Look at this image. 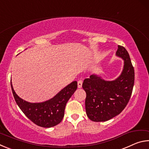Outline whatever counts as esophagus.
Masks as SVG:
<instances>
[{
    "label": "esophagus",
    "instance_id": "34e87169",
    "mask_svg": "<svg viewBox=\"0 0 149 149\" xmlns=\"http://www.w3.org/2000/svg\"><path fill=\"white\" fill-rule=\"evenodd\" d=\"M82 84H83V81L81 79H79L77 81V87H78V88H81Z\"/></svg>",
    "mask_w": 149,
    "mask_h": 149
}]
</instances>
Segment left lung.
Returning <instances> with one entry per match:
<instances>
[{
  "mask_svg": "<svg viewBox=\"0 0 149 149\" xmlns=\"http://www.w3.org/2000/svg\"><path fill=\"white\" fill-rule=\"evenodd\" d=\"M116 55L124 60L120 76L107 81L92 75L84 81L82 87L86 92L85 110L93 122H105L122 112L130 99L135 81V72L129 53L118 45Z\"/></svg>",
  "mask_w": 149,
  "mask_h": 149,
  "instance_id": "left-lung-1",
  "label": "left lung"
}]
</instances>
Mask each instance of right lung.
Listing matches in <instances>:
<instances>
[{
    "instance_id": "1",
    "label": "right lung",
    "mask_w": 149,
    "mask_h": 149,
    "mask_svg": "<svg viewBox=\"0 0 149 149\" xmlns=\"http://www.w3.org/2000/svg\"><path fill=\"white\" fill-rule=\"evenodd\" d=\"M10 84L14 99L20 109L32 122L42 127H51L61 122L66 103L77 88V81H73L52 99L41 103H30L16 95L11 81Z\"/></svg>"
}]
</instances>
